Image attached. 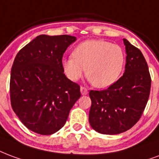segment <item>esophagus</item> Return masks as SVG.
I'll list each match as a JSON object with an SVG mask.
<instances>
[{"instance_id":"esophagus-1","label":"esophagus","mask_w":159,"mask_h":159,"mask_svg":"<svg viewBox=\"0 0 159 159\" xmlns=\"http://www.w3.org/2000/svg\"><path fill=\"white\" fill-rule=\"evenodd\" d=\"M80 90H81V93H82L83 95L88 94V93H89V91H88V89H86L85 87H81Z\"/></svg>"}]
</instances>
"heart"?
<instances>
[{
    "label": "heart",
    "mask_w": 159,
    "mask_h": 159,
    "mask_svg": "<svg viewBox=\"0 0 159 159\" xmlns=\"http://www.w3.org/2000/svg\"><path fill=\"white\" fill-rule=\"evenodd\" d=\"M72 56L62 60L65 74L71 81L83 73L97 88H107L121 72L125 56L121 47L105 40H87L74 49Z\"/></svg>",
    "instance_id": "obj_1"
}]
</instances>
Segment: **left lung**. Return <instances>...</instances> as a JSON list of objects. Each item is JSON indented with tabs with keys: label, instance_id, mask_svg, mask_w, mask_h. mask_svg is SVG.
<instances>
[{
	"label": "left lung",
	"instance_id": "1",
	"mask_svg": "<svg viewBox=\"0 0 159 159\" xmlns=\"http://www.w3.org/2000/svg\"><path fill=\"white\" fill-rule=\"evenodd\" d=\"M126 64L123 76L108 89L91 90L89 123L101 134L116 135L129 130L145 109L151 89V76L141 50L125 39Z\"/></svg>",
	"mask_w": 159,
	"mask_h": 159
}]
</instances>
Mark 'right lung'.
Returning <instances> with one entry per match:
<instances>
[{"label": "right lung", "mask_w": 159, "mask_h": 159, "mask_svg": "<svg viewBox=\"0 0 159 159\" xmlns=\"http://www.w3.org/2000/svg\"><path fill=\"white\" fill-rule=\"evenodd\" d=\"M76 39L67 34L39 35L15 57L11 104L22 123L35 133L58 131L81 97L80 86L68 79L62 67L65 51Z\"/></svg>", "instance_id": "right-lung-1"}]
</instances>
